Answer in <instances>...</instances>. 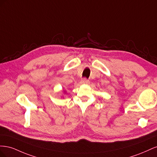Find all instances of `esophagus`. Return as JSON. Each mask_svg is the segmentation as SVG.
I'll return each mask as SVG.
<instances>
[{
    "label": "esophagus",
    "instance_id": "34e87169",
    "mask_svg": "<svg viewBox=\"0 0 157 157\" xmlns=\"http://www.w3.org/2000/svg\"><path fill=\"white\" fill-rule=\"evenodd\" d=\"M81 82H82V84H88V83H89V80H87L86 78H82V80H81Z\"/></svg>",
    "mask_w": 157,
    "mask_h": 157
}]
</instances>
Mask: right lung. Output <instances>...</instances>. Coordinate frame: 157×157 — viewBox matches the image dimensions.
Listing matches in <instances>:
<instances>
[{
    "label": "right lung",
    "mask_w": 157,
    "mask_h": 157,
    "mask_svg": "<svg viewBox=\"0 0 157 157\" xmlns=\"http://www.w3.org/2000/svg\"><path fill=\"white\" fill-rule=\"evenodd\" d=\"M63 94H66V92H66V90H63Z\"/></svg>",
    "instance_id": "obj_1"
}]
</instances>
